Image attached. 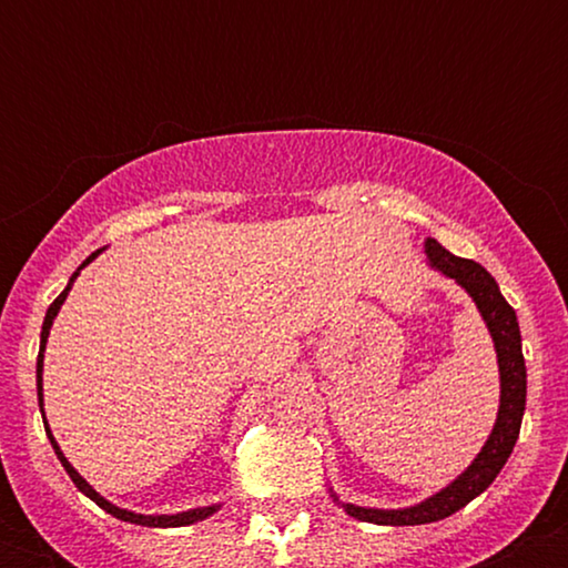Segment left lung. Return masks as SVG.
I'll use <instances>...</instances> for the list:
<instances>
[{
	"mask_svg": "<svg viewBox=\"0 0 568 568\" xmlns=\"http://www.w3.org/2000/svg\"><path fill=\"white\" fill-rule=\"evenodd\" d=\"M425 262L438 270L440 275L454 280L473 304L478 306V315L484 317L488 336L494 342L497 352V368H499V408L497 419H494L491 433L475 459L465 467L452 484H446L440 491L429 494L427 499L416 501L408 507H366L355 505V501H342L336 497L334 488H328L331 499L342 507L344 513L357 520L376 526H422L435 524V520L448 518L456 510L473 501L475 497L486 491L494 484L505 462L510 459L515 440H518L520 422H524L526 410V361L524 349H520V328L518 315L510 304L501 296L497 280H494L480 264L470 258L454 256L446 251L438 240H425Z\"/></svg>",
	"mask_w": 568,
	"mask_h": 568,
	"instance_id": "8db88e82",
	"label": "left lung"
}]
</instances>
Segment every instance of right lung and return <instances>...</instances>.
Returning <instances> with one entry per match:
<instances>
[{"instance_id": "obj_1", "label": "right lung", "mask_w": 568, "mask_h": 568, "mask_svg": "<svg viewBox=\"0 0 568 568\" xmlns=\"http://www.w3.org/2000/svg\"><path fill=\"white\" fill-rule=\"evenodd\" d=\"M103 251H106V247H101V251L90 253V256L84 258V262H82L80 266H77V272H74V275L69 277L67 288H63V291H61V296H58L55 302L48 306V315H44V323H42V334H39V355H37V397H39V410H42L44 433H48L50 443H53V452H55L58 459H61L63 470L69 473V478L74 480V486L80 488V491L84 494V497H88V499H93L95 505L101 507V510H106L109 515H114L116 520H125V524H135V526H149V529H175V526H192V524H197V520H205L207 515L219 513V510H221V501H219V505L192 507V510H184V513H160V515H158V513H154V515H146V513H135V510H128V507H120V505H114V501H109L106 497H101V494H98L95 488L90 486L88 480H84L82 475L74 470V465H71V462L67 459V454L61 452V446H58V440L53 438V429H50V425H48V416H44V389H42V371H44V349H48L50 328H53V323H55L58 312H61L63 302H67V296H69L71 285H74V280L80 277V272L84 270V266H88L90 262H93L95 256H101Z\"/></svg>"}]
</instances>
